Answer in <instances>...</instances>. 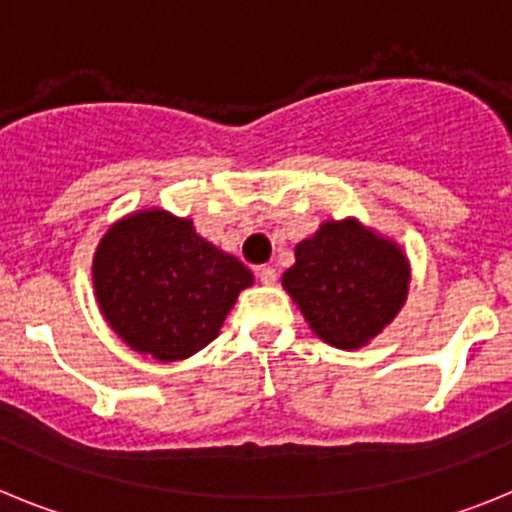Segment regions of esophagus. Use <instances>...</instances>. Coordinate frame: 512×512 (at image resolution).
I'll list each match as a JSON object with an SVG mask.
<instances>
[{
  "instance_id": "obj_1",
  "label": "esophagus",
  "mask_w": 512,
  "mask_h": 512,
  "mask_svg": "<svg viewBox=\"0 0 512 512\" xmlns=\"http://www.w3.org/2000/svg\"><path fill=\"white\" fill-rule=\"evenodd\" d=\"M259 279L264 284H274L277 282V269L274 266H259Z\"/></svg>"
}]
</instances>
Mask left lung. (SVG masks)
<instances>
[{
    "instance_id": "obj_1",
    "label": "left lung",
    "mask_w": 512,
    "mask_h": 512,
    "mask_svg": "<svg viewBox=\"0 0 512 512\" xmlns=\"http://www.w3.org/2000/svg\"><path fill=\"white\" fill-rule=\"evenodd\" d=\"M282 284L315 336L336 348H359L400 312L410 266L395 243L356 220H330L295 248V266Z\"/></svg>"
}]
</instances>
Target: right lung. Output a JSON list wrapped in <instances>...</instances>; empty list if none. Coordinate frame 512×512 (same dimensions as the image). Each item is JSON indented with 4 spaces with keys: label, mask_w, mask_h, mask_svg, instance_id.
Wrapping results in <instances>:
<instances>
[{
    "label": "right lung",
    "mask_w": 512,
    "mask_h": 512,
    "mask_svg": "<svg viewBox=\"0 0 512 512\" xmlns=\"http://www.w3.org/2000/svg\"><path fill=\"white\" fill-rule=\"evenodd\" d=\"M94 292L107 323L140 354L179 361L215 341L253 274L164 210L112 225L94 253Z\"/></svg>",
    "instance_id": "add662e5"
}]
</instances>
